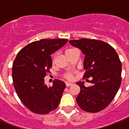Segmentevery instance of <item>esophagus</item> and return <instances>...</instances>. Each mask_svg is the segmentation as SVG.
Here are the masks:
<instances>
[{
    "instance_id": "34e87169",
    "label": "esophagus",
    "mask_w": 129,
    "mask_h": 129,
    "mask_svg": "<svg viewBox=\"0 0 129 129\" xmlns=\"http://www.w3.org/2000/svg\"><path fill=\"white\" fill-rule=\"evenodd\" d=\"M66 85L67 87H69V86H72L73 84L72 83H69V82H66Z\"/></svg>"
}]
</instances>
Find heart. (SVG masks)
<instances>
[{
  "label": "heart",
  "instance_id": "b5f03b06",
  "mask_svg": "<svg viewBox=\"0 0 129 129\" xmlns=\"http://www.w3.org/2000/svg\"><path fill=\"white\" fill-rule=\"evenodd\" d=\"M75 49H73V48H70V49H68L66 50L65 53H66V55L67 56L73 50H74ZM54 58H53L52 59V63H54ZM63 78L65 79H66V80H72L73 79H74V74H73L72 72H68V73H66L64 75H63Z\"/></svg>",
  "mask_w": 129,
  "mask_h": 129
}]
</instances>
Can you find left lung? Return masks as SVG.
Returning <instances> with one entry per match:
<instances>
[{"label":"left lung","instance_id":"1","mask_svg":"<svg viewBox=\"0 0 129 129\" xmlns=\"http://www.w3.org/2000/svg\"><path fill=\"white\" fill-rule=\"evenodd\" d=\"M69 42L85 55L83 78H92L89 87L82 82L76 83L80 88L76 98L77 103L86 112L104 110L116 96L121 84L122 65L117 53L110 45L100 40L81 39Z\"/></svg>","mask_w":129,"mask_h":129}]
</instances>
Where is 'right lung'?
I'll return each mask as SVG.
<instances>
[{
	"mask_svg": "<svg viewBox=\"0 0 129 129\" xmlns=\"http://www.w3.org/2000/svg\"><path fill=\"white\" fill-rule=\"evenodd\" d=\"M68 42L66 39H41L23 47L13 64V85L23 104L30 111L48 114L58 106L66 88L55 79L52 86L44 84V78L52 67L51 55Z\"/></svg>",
	"mask_w": 129,
	"mask_h": 129,
	"instance_id": "right-lung-1",
	"label": "right lung"
}]
</instances>
